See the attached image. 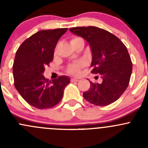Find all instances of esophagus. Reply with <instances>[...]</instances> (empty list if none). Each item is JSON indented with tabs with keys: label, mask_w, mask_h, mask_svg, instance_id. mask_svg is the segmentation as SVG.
<instances>
[{
	"label": "esophagus",
	"mask_w": 148,
	"mask_h": 148,
	"mask_svg": "<svg viewBox=\"0 0 148 148\" xmlns=\"http://www.w3.org/2000/svg\"><path fill=\"white\" fill-rule=\"evenodd\" d=\"M70 81H71V82H78V81H79V79H77V78H71V79H70Z\"/></svg>",
	"instance_id": "1"
}]
</instances>
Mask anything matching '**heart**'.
Returning a JSON list of instances; mask_svg holds the SVG:
<instances>
[{
    "mask_svg": "<svg viewBox=\"0 0 148 148\" xmlns=\"http://www.w3.org/2000/svg\"><path fill=\"white\" fill-rule=\"evenodd\" d=\"M82 38L79 37H73L71 39V44L75 42V41H79V40H81ZM84 66V63L82 62H77V63H72L70 64L68 66L66 69V72L68 74H71V75L74 76H77L80 74V71H81V69Z\"/></svg>",
    "mask_w": 148,
    "mask_h": 148,
    "instance_id": "b5f03b06",
    "label": "heart"
}]
</instances>
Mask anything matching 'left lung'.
Returning <instances> with one entry per match:
<instances>
[{
  "instance_id": "obj_1",
  "label": "left lung",
  "mask_w": 148,
  "mask_h": 148,
  "mask_svg": "<svg viewBox=\"0 0 148 148\" xmlns=\"http://www.w3.org/2000/svg\"><path fill=\"white\" fill-rule=\"evenodd\" d=\"M70 31L84 38L92 52V74H100L102 82H90L83 93L87 102L96 106H107L120 97L127 88L132 70L128 51L119 38L95 26L74 27Z\"/></svg>"
}]
</instances>
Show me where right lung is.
Returning <instances> with one entry per match:
<instances>
[{"label":"right lung","mask_w":148,"mask_h":148,"mask_svg":"<svg viewBox=\"0 0 148 148\" xmlns=\"http://www.w3.org/2000/svg\"><path fill=\"white\" fill-rule=\"evenodd\" d=\"M68 28L42 30L19 46L13 65L14 86L28 104L37 109L53 107L62 100L70 79L66 76L49 81L43 75L53 58L54 49Z\"/></svg>","instance_id":"add662e5"}]
</instances>
